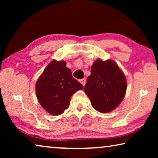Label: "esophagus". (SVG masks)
<instances>
[{
	"label": "esophagus",
	"mask_w": 158,
	"mask_h": 158,
	"mask_svg": "<svg viewBox=\"0 0 158 158\" xmlns=\"http://www.w3.org/2000/svg\"><path fill=\"white\" fill-rule=\"evenodd\" d=\"M80 82L81 83V84H82L83 85H85V79H81V80H80Z\"/></svg>",
	"instance_id": "esophagus-1"
}]
</instances>
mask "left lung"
I'll use <instances>...</instances> for the list:
<instances>
[{
  "mask_svg": "<svg viewBox=\"0 0 158 158\" xmlns=\"http://www.w3.org/2000/svg\"><path fill=\"white\" fill-rule=\"evenodd\" d=\"M84 87L93 107L102 113L116 109L123 99L127 81L121 69L113 60H95Z\"/></svg>",
  "mask_w": 158,
  "mask_h": 158,
  "instance_id": "1",
  "label": "left lung"
}]
</instances>
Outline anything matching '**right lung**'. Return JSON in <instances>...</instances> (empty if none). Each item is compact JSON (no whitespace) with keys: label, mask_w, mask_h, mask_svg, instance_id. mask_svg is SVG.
<instances>
[{"label":"right lung","mask_w":158,"mask_h":158,"mask_svg":"<svg viewBox=\"0 0 158 158\" xmlns=\"http://www.w3.org/2000/svg\"><path fill=\"white\" fill-rule=\"evenodd\" d=\"M84 86L72 76L65 61L53 60L47 65L36 83L37 100L52 115L63 114L69 105L71 97Z\"/></svg>","instance_id":"obj_1"}]
</instances>
